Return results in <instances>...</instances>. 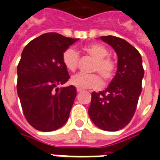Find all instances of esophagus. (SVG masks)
<instances>
[{
    "instance_id": "esophagus-1",
    "label": "esophagus",
    "mask_w": 160,
    "mask_h": 160,
    "mask_svg": "<svg viewBox=\"0 0 160 160\" xmlns=\"http://www.w3.org/2000/svg\"><path fill=\"white\" fill-rule=\"evenodd\" d=\"M77 91H78V92H81V91H82V89H79V88H77Z\"/></svg>"
}]
</instances>
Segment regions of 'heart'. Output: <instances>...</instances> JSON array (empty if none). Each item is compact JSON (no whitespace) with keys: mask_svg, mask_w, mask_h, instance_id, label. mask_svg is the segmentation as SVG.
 Masks as SVG:
<instances>
[{"mask_svg":"<svg viewBox=\"0 0 160 160\" xmlns=\"http://www.w3.org/2000/svg\"><path fill=\"white\" fill-rule=\"evenodd\" d=\"M83 51L95 59L93 71H97L104 81L110 80L114 71V62L107 58L108 55L107 48L101 44H91L85 46ZM63 64L68 71H74L78 67L79 54L74 48H68L62 56ZM71 82L79 89H99L102 86V80L96 74L78 73L72 76Z\"/></svg>","mask_w":160,"mask_h":160,"instance_id":"1","label":"heart"}]
</instances>
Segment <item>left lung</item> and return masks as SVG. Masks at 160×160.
Listing matches in <instances>:
<instances>
[{
	"label": "left lung",
	"instance_id": "1",
	"mask_svg": "<svg viewBox=\"0 0 160 160\" xmlns=\"http://www.w3.org/2000/svg\"><path fill=\"white\" fill-rule=\"evenodd\" d=\"M100 38L117 54V71L104 91L91 94L89 115L99 128L114 132L125 128L134 114L142 89V58L140 52L122 38L111 35Z\"/></svg>",
	"mask_w": 160,
	"mask_h": 160
}]
</instances>
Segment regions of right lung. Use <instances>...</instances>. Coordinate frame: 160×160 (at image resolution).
Here are the masks:
<instances>
[{"label":"right lung","instance_id":"right-lung-1","mask_svg":"<svg viewBox=\"0 0 160 160\" xmlns=\"http://www.w3.org/2000/svg\"><path fill=\"white\" fill-rule=\"evenodd\" d=\"M78 38L55 32L40 35L29 42L17 67V93L28 123L42 132H51L66 123L77 89L58 88L70 78L63 64V53Z\"/></svg>","mask_w":160,"mask_h":160}]
</instances>
